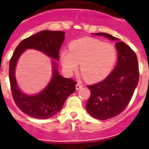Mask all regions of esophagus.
Returning a JSON list of instances; mask_svg holds the SVG:
<instances>
[{
  "label": "esophagus",
  "mask_w": 149,
  "mask_h": 149,
  "mask_svg": "<svg viewBox=\"0 0 149 149\" xmlns=\"http://www.w3.org/2000/svg\"><path fill=\"white\" fill-rule=\"evenodd\" d=\"M81 87H83V85L81 84H80V83H77V84H76V89H80Z\"/></svg>",
  "instance_id": "esophagus-1"
}]
</instances>
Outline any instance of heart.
Wrapping results in <instances>:
<instances>
[{"mask_svg":"<svg viewBox=\"0 0 149 149\" xmlns=\"http://www.w3.org/2000/svg\"><path fill=\"white\" fill-rule=\"evenodd\" d=\"M69 51L61 54V61L65 72L72 74L78 68L89 82L104 79L112 71L116 60L117 52L113 45L102 42L95 38L85 37L74 41Z\"/></svg>","mask_w":149,"mask_h":149,"instance_id":"b5f03b06","label":"heart"}]
</instances>
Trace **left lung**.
<instances>
[{
	"mask_svg": "<svg viewBox=\"0 0 149 149\" xmlns=\"http://www.w3.org/2000/svg\"><path fill=\"white\" fill-rule=\"evenodd\" d=\"M94 34L116 40L119 55L116 66L108 77L87 86L91 95L86 110L95 119L106 120L120 114L128 105L139 81V65L135 52L124 42L105 33Z\"/></svg>",
	"mask_w": 149,
	"mask_h": 149,
	"instance_id": "obj_1",
	"label": "left lung"
}]
</instances>
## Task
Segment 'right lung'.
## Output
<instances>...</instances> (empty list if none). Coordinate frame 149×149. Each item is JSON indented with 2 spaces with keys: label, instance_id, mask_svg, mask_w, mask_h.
I'll return each mask as SVG.
<instances>
[{
  "label": "right lung",
  "instance_id": "add662e5",
  "mask_svg": "<svg viewBox=\"0 0 149 149\" xmlns=\"http://www.w3.org/2000/svg\"><path fill=\"white\" fill-rule=\"evenodd\" d=\"M63 31L42 30L22 40L15 48L10 61L9 77L12 95L15 104L23 113L35 119H48L63 107L64 102L75 91L77 83L71 78L62 77L54 63L53 77L47 87L39 94L27 95L22 93L15 77V67L18 57L28 48L39 50L51 58L59 60V52L65 39Z\"/></svg>",
  "mask_w": 149,
  "mask_h": 149
}]
</instances>
